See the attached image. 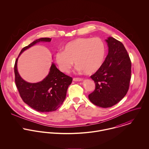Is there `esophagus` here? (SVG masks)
I'll return each mask as SVG.
<instances>
[{
  "mask_svg": "<svg viewBox=\"0 0 149 149\" xmlns=\"http://www.w3.org/2000/svg\"><path fill=\"white\" fill-rule=\"evenodd\" d=\"M73 81H82L83 80V79H81V78H79V77H74V78H73Z\"/></svg>",
  "mask_w": 149,
  "mask_h": 149,
  "instance_id": "obj_1",
  "label": "esophagus"
}]
</instances>
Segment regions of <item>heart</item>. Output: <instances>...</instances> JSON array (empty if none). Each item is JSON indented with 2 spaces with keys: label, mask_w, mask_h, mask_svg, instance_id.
<instances>
[{
  "label": "heart",
  "mask_w": 149,
  "mask_h": 149,
  "mask_svg": "<svg viewBox=\"0 0 149 149\" xmlns=\"http://www.w3.org/2000/svg\"><path fill=\"white\" fill-rule=\"evenodd\" d=\"M63 49L56 53L55 60L64 73L69 72L74 61L79 70L95 73L102 66L106 54L105 43L99 37L77 38L66 43Z\"/></svg>",
  "instance_id": "obj_1"
}]
</instances>
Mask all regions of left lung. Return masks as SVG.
<instances>
[{
	"mask_svg": "<svg viewBox=\"0 0 149 149\" xmlns=\"http://www.w3.org/2000/svg\"><path fill=\"white\" fill-rule=\"evenodd\" d=\"M106 41L108 53L99 70L91 76L95 89L88 95L93 104L102 108L113 106L125 96L131 74V62L123 44L113 37Z\"/></svg>",
	"mask_w": 149,
	"mask_h": 149,
	"instance_id": "1",
	"label": "left lung"
}]
</instances>
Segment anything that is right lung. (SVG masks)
Instances as JSON below:
<instances>
[{
  "instance_id": "obj_1",
  "label": "right lung",
  "mask_w": 149,
  "mask_h": 149,
  "mask_svg": "<svg viewBox=\"0 0 149 149\" xmlns=\"http://www.w3.org/2000/svg\"><path fill=\"white\" fill-rule=\"evenodd\" d=\"M52 38H41L24 47L19 56L25 50L40 42H50ZM17 58L14 65L15 82L23 101L33 109L41 112L56 111L61 106L66 97L68 86L72 78L60 72L54 64H52L49 74L42 81L30 83L19 76L17 70Z\"/></svg>"
}]
</instances>
